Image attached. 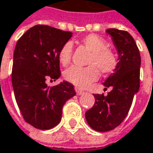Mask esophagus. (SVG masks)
I'll return each mask as SVG.
<instances>
[{
  "instance_id": "34e87169",
  "label": "esophagus",
  "mask_w": 153,
  "mask_h": 153,
  "mask_svg": "<svg viewBox=\"0 0 153 153\" xmlns=\"http://www.w3.org/2000/svg\"><path fill=\"white\" fill-rule=\"evenodd\" d=\"M75 92H76V94L78 95H81L84 94V91L81 90V89H79V87H75Z\"/></svg>"
}]
</instances>
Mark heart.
<instances>
[{"label":"heart","instance_id":"heart-1","mask_svg":"<svg viewBox=\"0 0 153 153\" xmlns=\"http://www.w3.org/2000/svg\"><path fill=\"white\" fill-rule=\"evenodd\" d=\"M82 43L92 53L87 68L72 66L65 71L64 76L68 82L77 87L85 88L99 79V70L102 74H110L118 65V58L112 50L107 48V42L102 37L91 33L85 36ZM73 46L71 42L65 43L59 52V61L61 65L67 66L72 59Z\"/></svg>","mask_w":153,"mask_h":153}]
</instances>
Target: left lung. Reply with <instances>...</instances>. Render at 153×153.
<instances>
[{
  "label": "left lung",
  "mask_w": 153,
  "mask_h": 153,
  "mask_svg": "<svg viewBox=\"0 0 153 153\" xmlns=\"http://www.w3.org/2000/svg\"><path fill=\"white\" fill-rule=\"evenodd\" d=\"M106 33L112 36L119 62L103 83L105 87L111 86L112 91L106 96L94 94V105L85 112L88 125L98 131H108L121 124L139 89L141 58L134 39L128 32L116 28H109Z\"/></svg>",
  "instance_id": "left-lung-1"
}]
</instances>
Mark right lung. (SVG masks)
<instances>
[{
	"label": "right lung",
	"mask_w": 153,
	"mask_h": 153,
	"mask_svg": "<svg viewBox=\"0 0 153 153\" xmlns=\"http://www.w3.org/2000/svg\"><path fill=\"white\" fill-rule=\"evenodd\" d=\"M73 33L47 25H36L18 40L14 52L12 85L25 121L41 130L60 122L62 107L76 94L68 81L48 86V79L60 76L58 54Z\"/></svg>",
	"instance_id": "1"
}]
</instances>
